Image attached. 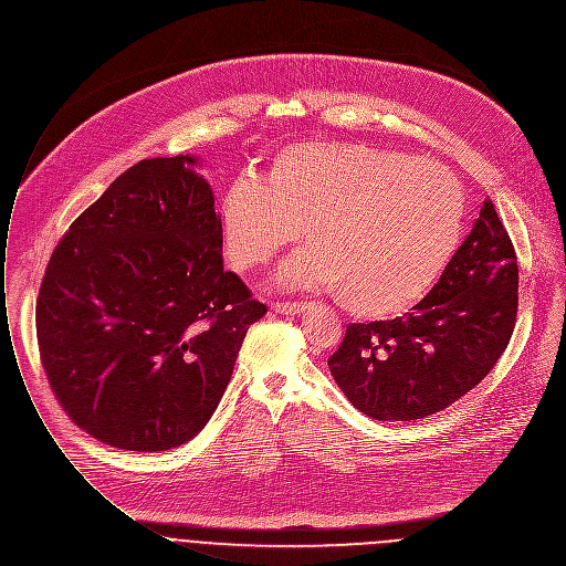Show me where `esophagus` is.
<instances>
[{"label":"esophagus","instance_id":"34e87169","mask_svg":"<svg viewBox=\"0 0 566 566\" xmlns=\"http://www.w3.org/2000/svg\"><path fill=\"white\" fill-rule=\"evenodd\" d=\"M272 310L276 314H285V316H294V314H301L305 312V303H274Z\"/></svg>","mask_w":566,"mask_h":566}]
</instances>
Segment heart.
Here are the masks:
<instances>
[{
  "mask_svg": "<svg viewBox=\"0 0 566 566\" xmlns=\"http://www.w3.org/2000/svg\"><path fill=\"white\" fill-rule=\"evenodd\" d=\"M281 265L292 290H334L360 318H392L419 305L454 259L465 228V190L437 163L363 143H296L265 171L239 176L219 201L223 254L239 272Z\"/></svg>",
  "mask_w": 566,
  "mask_h": 566,
  "instance_id": "obj_1",
  "label": "heart"
}]
</instances>
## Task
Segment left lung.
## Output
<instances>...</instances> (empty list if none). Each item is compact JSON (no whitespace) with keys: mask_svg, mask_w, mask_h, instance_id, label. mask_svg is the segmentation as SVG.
<instances>
[{"mask_svg":"<svg viewBox=\"0 0 566 566\" xmlns=\"http://www.w3.org/2000/svg\"><path fill=\"white\" fill-rule=\"evenodd\" d=\"M516 261L512 239L485 199L472 232L412 312L347 327L329 358L347 399L377 421H412L470 392L514 334Z\"/></svg>","mask_w":566,"mask_h":566,"instance_id":"1","label":"left lung"}]
</instances>
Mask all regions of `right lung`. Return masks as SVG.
<instances>
[{
	"mask_svg": "<svg viewBox=\"0 0 566 566\" xmlns=\"http://www.w3.org/2000/svg\"><path fill=\"white\" fill-rule=\"evenodd\" d=\"M195 158L140 160L56 243L36 343L65 415L134 452L171 450L214 412L268 307L223 270L219 214Z\"/></svg>",
	"mask_w": 566,
	"mask_h": 566,
	"instance_id": "1",
	"label": "right lung"
}]
</instances>
